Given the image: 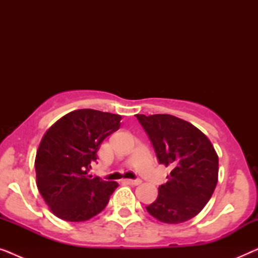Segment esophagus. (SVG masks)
<instances>
[{
	"instance_id": "1",
	"label": "esophagus",
	"mask_w": 258,
	"mask_h": 258,
	"mask_svg": "<svg viewBox=\"0 0 258 258\" xmlns=\"http://www.w3.org/2000/svg\"><path fill=\"white\" fill-rule=\"evenodd\" d=\"M124 182L130 185H139L141 183V179H124Z\"/></svg>"
}]
</instances>
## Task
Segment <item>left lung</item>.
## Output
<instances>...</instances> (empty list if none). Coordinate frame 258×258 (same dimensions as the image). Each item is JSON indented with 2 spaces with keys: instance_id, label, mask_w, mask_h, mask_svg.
Segmentation results:
<instances>
[{
  "instance_id": "obj_1",
  "label": "left lung",
  "mask_w": 258,
  "mask_h": 258,
  "mask_svg": "<svg viewBox=\"0 0 258 258\" xmlns=\"http://www.w3.org/2000/svg\"><path fill=\"white\" fill-rule=\"evenodd\" d=\"M161 164L171 168L168 182L147 207L160 222L178 224L209 202L218 181V156L210 140L191 123L168 114L136 115Z\"/></svg>"
}]
</instances>
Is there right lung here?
<instances>
[{
    "label": "right lung",
    "instance_id": "1",
    "mask_svg": "<svg viewBox=\"0 0 258 258\" xmlns=\"http://www.w3.org/2000/svg\"><path fill=\"white\" fill-rule=\"evenodd\" d=\"M121 115L79 109L56 121L42 137L35 157L36 185L51 213L68 222L88 221L107 207L118 184L88 175Z\"/></svg>",
    "mask_w": 258,
    "mask_h": 258
}]
</instances>
